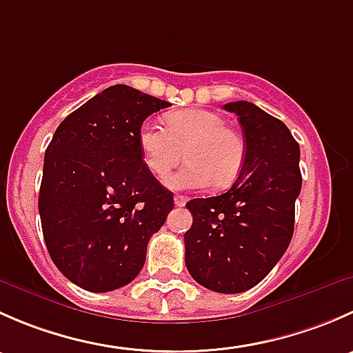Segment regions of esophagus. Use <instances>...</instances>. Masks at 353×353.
Here are the masks:
<instances>
[{
  "mask_svg": "<svg viewBox=\"0 0 353 353\" xmlns=\"http://www.w3.org/2000/svg\"><path fill=\"white\" fill-rule=\"evenodd\" d=\"M186 201H188V198L181 196V194L174 196V205H176V206H184V205H186Z\"/></svg>",
  "mask_w": 353,
  "mask_h": 353,
  "instance_id": "34e87169",
  "label": "esophagus"
}]
</instances>
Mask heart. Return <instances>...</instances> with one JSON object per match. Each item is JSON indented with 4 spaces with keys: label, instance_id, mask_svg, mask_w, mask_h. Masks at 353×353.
<instances>
[{
    "label": "heart",
    "instance_id": "heart-1",
    "mask_svg": "<svg viewBox=\"0 0 353 353\" xmlns=\"http://www.w3.org/2000/svg\"><path fill=\"white\" fill-rule=\"evenodd\" d=\"M165 128L143 123L138 131V147L145 165L163 177L181 162L186 152L190 162L167 177L172 190L227 188L239 177L244 165V140L227 126L225 117L206 109L174 110L165 116Z\"/></svg>",
    "mask_w": 353,
    "mask_h": 353
}]
</instances>
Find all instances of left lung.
I'll list each match as a JSON object with an SVG mask.
<instances>
[{"label": "left lung", "instance_id": "obj_1", "mask_svg": "<svg viewBox=\"0 0 353 353\" xmlns=\"http://www.w3.org/2000/svg\"><path fill=\"white\" fill-rule=\"evenodd\" d=\"M237 114L244 165L227 193L186 203L193 225L184 234L186 268L199 285L239 294L258 285L285 254L301 193V148L288 128L245 101L223 105Z\"/></svg>", "mask_w": 353, "mask_h": 353}]
</instances>
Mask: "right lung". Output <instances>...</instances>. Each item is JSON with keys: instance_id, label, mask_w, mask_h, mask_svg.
I'll return each instance as SVG.
<instances>
[{"instance_id": "add662e5", "label": "right lung", "mask_w": 353, "mask_h": 353, "mask_svg": "<svg viewBox=\"0 0 353 353\" xmlns=\"http://www.w3.org/2000/svg\"><path fill=\"white\" fill-rule=\"evenodd\" d=\"M169 102L128 85L92 97L44 155L39 213L51 259L74 285L110 292L141 272L174 198L143 162L138 131Z\"/></svg>"}]
</instances>
